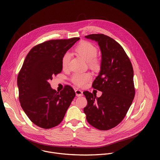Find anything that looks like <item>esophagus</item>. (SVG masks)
Segmentation results:
<instances>
[{
    "instance_id": "obj_1",
    "label": "esophagus",
    "mask_w": 160,
    "mask_h": 160,
    "mask_svg": "<svg viewBox=\"0 0 160 160\" xmlns=\"http://www.w3.org/2000/svg\"><path fill=\"white\" fill-rule=\"evenodd\" d=\"M75 94H76V96H78V97L83 96V92H82V90H79V89L75 90Z\"/></svg>"
}]
</instances>
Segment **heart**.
Segmentation results:
<instances>
[{
  "instance_id": "b5f03b06",
  "label": "heart",
  "mask_w": 160,
  "mask_h": 160,
  "mask_svg": "<svg viewBox=\"0 0 160 160\" xmlns=\"http://www.w3.org/2000/svg\"><path fill=\"white\" fill-rule=\"evenodd\" d=\"M75 52L85 61L92 66H97L98 61L96 58L98 49L96 46L88 42H82L75 48ZM71 59L69 52H66L62 59V66L64 68H68ZM91 78V75L88 73H76L72 77V80L78 86H84Z\"/></svg>"
}]
</instances>
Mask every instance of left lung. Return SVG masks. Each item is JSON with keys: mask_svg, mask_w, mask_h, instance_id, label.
Segmentation results:
<instances>
[{"mask_svg": "<svg viewBox=\"0 0 160 160\" xmlns=\"http://www.w3.org/2000/svg\"><path fill=\"white\" fill-rule=\"evenodd\" d=\"M98 42L101 52V70L92 87L102 92L99 98L85 91L86 119L94 127L107 130L124 118L135 96L132 63L121 45L104 34L85 37Z\"/></svg>", "mask_w": 160, "mask_h": 160, "instance_id": "1", "label": "left lung"}]
</instances>
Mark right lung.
I'll use <instances>...</instances> for the list:
<instances>
[{"label":"right lung","mask_w":160,"mask_h":160,"mask_svg":"<svg viewBox=\"0 0 160 160\" xmlns=\"http://www.w3.org/2000/svg\"><path fill=\"white\" fill-rule=\"evenodd\" d=\"M80 38L51 40L33 48L18 74L17 83L22 109L36 125L48 129L58 125L75 96L73 88L66 85L60 92L49 81L61 72L62 59Z\"/></svg>","instance_id":"1"}]
</instances>
